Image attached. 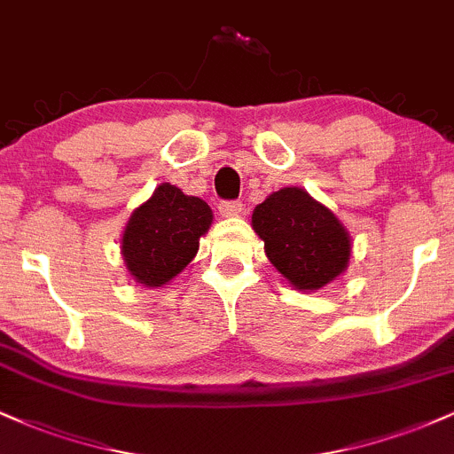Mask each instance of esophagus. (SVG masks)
<instances>
[{
    "label": "esophagus",
    "instance_id": "1",
    "mask_svg": "<svg viewBox=\"0 0 454 454\" xmlns=\"http://www.w3.org/2000/svg\"><path fill=\"white\" fill-rule=\"evenodd\" d=\"M217 211H220L222 217H237L243 211V205L239 200H222Z\"/></svg>",
    "mask_w": 454,
    "mask_h": 454
}]
</instances>
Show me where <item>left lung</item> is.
<instances>
[{
	"instance_id": "obj_1",
	"label": "left lung",
	"mask_w": 454,
	"mask_h": 454,
	"mask_svg": "<svg viewBox=\"0 0 454 454\" xmlns=\"http://www.w3.org/2000/svg\"><path fill=\"white\" fill-rule=\"evenodd\" d=\"M252 228L264 241L270 264L303 293L325 288L350 262L346 226L301 187H284L260 202Z\"/></svg>"
}]
</instances>
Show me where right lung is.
<instances>
[{"instance_id":"right-lung-1","label":"right lung","mask_w":454,"mask_h":454,"mask_svg":"<svg viewBox=\"0 0 454 454\" xmlns=\"http://www.w3.org/2000/svg\"><path fill=\"white\" fill-rule=\"evenodd\" d=\"M211 222L213 211L205 200L170 184L158 185L123 231L121 254L129 275L147 288L168 284L196 256Z\"/></svg>"}]
</instances>
